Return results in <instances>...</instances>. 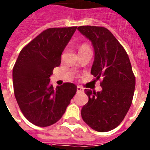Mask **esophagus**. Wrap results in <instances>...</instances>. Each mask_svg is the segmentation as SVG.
I'll return each mask as SVG.
<instances>
[{"label": "esophagus", "instance_id": "obj_1", "mask_svg": "<svg viewBox=\"0 0 150 150\" xmlns=\"http://www.w3.org/2000/svg\"><path fill=\"white\" fill-rule=\"evenodd\" d=\"M76 91H77V92H83V91H84V88H83V87L79 86H77Z\"/></svg>", "mask_w": 150, "mask_h": 150}]
</instances>
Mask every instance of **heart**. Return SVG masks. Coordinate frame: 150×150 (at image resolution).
Instances as JSON below:
<instances>
[{
  "instance_id": "heart-1",
  "label": "heart",
  "mask_w": 150,
  "mask_h": 150,
  "mask_svg": "<svg viewBox=\"0 0 150 150\" xmlns=\"http://www.w3.org/2000/svg\"><path fill=\"white\" fill-rule=\"evenodd\" d=\"M87 47H88L87 45L83 44V45H81V46H80V47H79V50H81V49H84V48H87Z\"/></svg>"
}]
</instances>
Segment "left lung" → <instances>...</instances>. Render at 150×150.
Returning a JSON list of instances; mask_svg holds the SVG:
<instances>
[{
    "label": "left lung",
    "instance_id": "left-lung-1",
    "mask_svg": "<svg viewBox=\"0 0 150 150\" xmlns=\"http://www.w3.org/2000/svg\"><path fill=\"white\" fill-rule=\"evenodd\" d=\"M78 30L91 40L95 61L91 74L100 80L101 91L85 89L88 101L82 108L83 121L97 132L114 129L132 105L135 76L126 51L106 28L84 25Z\"/></svg>",
    "mask_w": 150,
    "mask_h": 150
}]
</instances>
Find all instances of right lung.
Listing matches in <instances>:
<instances>
[{
    "label": "right lung",
    "instance_id": "add662e5",
    "mask_svg": "<svg viewBox=\"0 0 150 150\" xmlns=\"http://www.w3.org/2000/svg\"><path fill=\"white\" fill-rule=\"evenodd\" d=\"M50 28L28 43L13 69L14 95L24 116L40 127L55 124L76 92V86L64 83L53 88L50 76L61 64L62 53L76 29Z\"/></svg>",
    "mask_w": 150,
    "mask_h": 150
}]
</instances>
